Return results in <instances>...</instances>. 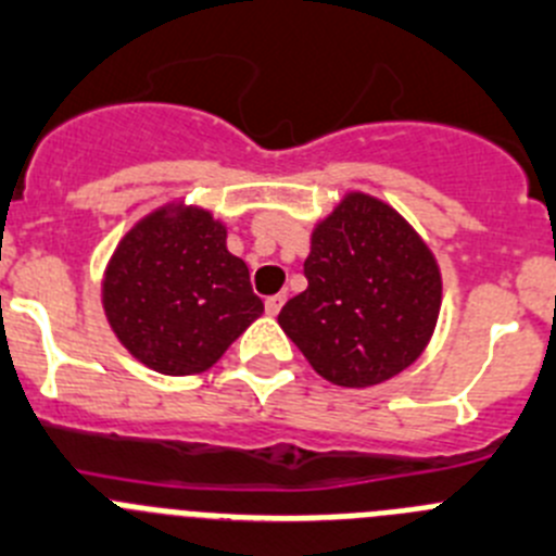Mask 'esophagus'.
Instances as JSON below:
<instances>
[{
	"label": "esophagus",
	"mask_w": 556,
	"mask_h": 556,
	"mask_svg": "<svg viewBox=\"0 0 556 556\" xmlns=\"http://www.w3.org/2000/svg\"><path fill=\"white\" fill-rule=\"evenodd\" d=\"M285 304V293H274V296L266 299V313L268 315H277Z\"/></svg>",
	"instance_id": "34e87169"
}]
</instances>
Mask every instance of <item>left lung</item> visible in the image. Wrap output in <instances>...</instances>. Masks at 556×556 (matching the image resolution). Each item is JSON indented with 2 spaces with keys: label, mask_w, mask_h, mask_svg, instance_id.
Segmentation results:
<instances>
[{
  "label": "left lung",
  "mask_w": 556,
  "mask_h": 556,
  "mask_svg": "<svg viewBox=\"0 0 556 556\" xmlns=\"http://www.w3.org/2000/svg\"><path fill=\"white\" fill-rule=\"evenodd\" d=\"M307 290L279 313L299 352L324 379L368 388L418 359L440 313V271L396 210L349 193L313 232Z\"/></svg>",
  "instance_id": "1"
}]
</instances>
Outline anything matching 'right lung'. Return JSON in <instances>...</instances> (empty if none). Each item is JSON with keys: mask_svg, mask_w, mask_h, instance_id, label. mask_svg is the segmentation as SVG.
Instances as JSON below:
<instances>
[{"mask_svg": "<svg viewBox=\"0 0 556 556\" xmlns=\"http://www.w3.org/2000/svg\"><path fill=\"white\" fill-rule=\"evenodd\" d=\"M102 302L129 354L168 377L207 371L263 313L227 229L199 207L135 224L110 260Z\"/></svg>", "mask_w": 556, "mask_h": 556, "instance_id": "right-lung-1", "label": "right lung"}]
</instances>
